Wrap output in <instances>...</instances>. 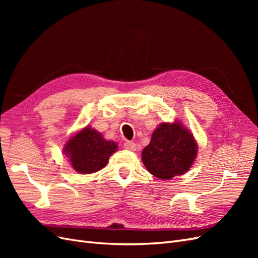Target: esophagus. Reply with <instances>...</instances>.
<instances>
[{
	"mask_svg": "<svg viewBox=\"0 0 258 258\" xmlns=\"http://www.w3.org/2000/svg\"><path fill=\"white\" fill-rule=\"evenodd\" d=\"M123 146H124V148H126V150H129V151H136V148H137L136 143L135 142H131V141L124 142Z\"/></svg>",
	"mask_w": 258,
	"mask_h": 258,
	"instance_id": "esophagus-1",
	"label": "esophagus"
}]
</instances>
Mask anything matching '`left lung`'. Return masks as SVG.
Returning a JSON list of instances; mask_svg holds the SVG:
<instances>
[{
  "label": "left lung",
  "mask_w": 258,
  "mask_h": 258,
  "mask_svg": "<svg viewBox=\"0 0 258 258\" xmlns=\"http://www.w3.org/2000/svg\"><path fill=\"white\" fill-rule=\"evenodd\" d=\"M198 147L191 132L179 121L162 122L142 152L148 172L161 179L182 175L192 166Z\"/></svg>",
  "instance_id": "1"
}]
</instances>
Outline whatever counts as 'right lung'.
<instances>
[{"mask_svg": "<svg viewBox=\"0 0 258 258\" xmlns=\"http://www.w3.org/2000/svg\"><path fill=\"white\" fill-rule=\"evenodd\" d=\"M116 150L114 141H107L100 132L87 126L68 140L63 153L75 171L90 174L103 169Z\"/></svg>", "mask_w": 258, "mask_h": 258, "instance_id": "1", "label": "right lung"}]
</instances>
